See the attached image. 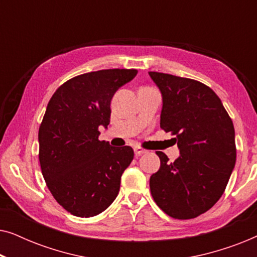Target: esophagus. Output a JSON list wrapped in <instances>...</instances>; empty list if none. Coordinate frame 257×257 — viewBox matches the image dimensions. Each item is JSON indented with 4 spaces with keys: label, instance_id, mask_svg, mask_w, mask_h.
Segmentation results:
<instances>
[{
    "label": "esophagus",
    "instance_id": "esophagus-1",
    "mask_svg": "<svg viewBox=\"0 0 257 257\" xmlns=\"http://www.w3.org/2000/svg\"><path fill=\"white\" fill-rule=\"evenodd\" d=\"M147 152L146 150H144L143 147H139V146H136L135 147V154L137 157H139V156H142V154H145Z\"/></svg>",
    "mask_w": 257,
    "mask_h": 257
}]
</instances>
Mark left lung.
Returning a JSON list of instances; mask_svg holds the SVG:
<instances>
[{
  "label": "left lung",
  "instance_id": "1",
  "mask_svg": "<svg viewBox=\"0 0 257 257\" xmlns=\"http://www.w3.org/2000/svg\"><path fill=\"white\" fill-rule=\"evenodd\" d=\"M163 96L160 127L175 136L180 157L163 152L150 188L160 209L187 220L206 213L223 194L236 161L233 121L209 86L191 78L150 71Z\"/></svg>",
  "mask_w": 257,
  "mask_h": 257
}]
</instances>
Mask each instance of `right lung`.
Wrapping results in <instances>:
<instances>
[{"label": "right lung", "instance_id": "obj_1", "mask_svg": "<svg viewBox=\"0 0 257 257\" xmlns=\"http://www.w3.org/2000/svg\"><path fill=\"white\" fill-rule=\"evenodd\" d=\"M137 73L136 69L83 73L62 84L49 100L38 130V158L49 191L72 215H98L117 198L135 152L99 140L98 128L110 124L112 97Z\"/></svg>", "mask_w": 257, "mask_h": 257}]
</instances>
